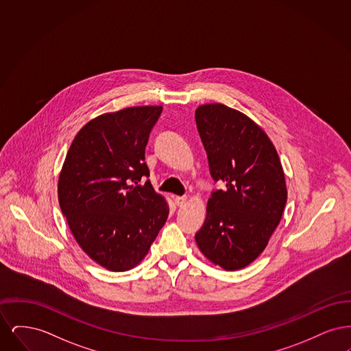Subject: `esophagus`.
<instances>
[{
    "label": "esophagus",
    "instance_id": "34e87169",
    "mask_svg": "<svg viewBox=\"0 0 351 351\" xmlns=\"http://www.w3.org/2000/svg\"><path fill=\"white\" fill-rule=\"evenodd\" d=\"M175 204H176L178 206H184V205L186 204V197H185V196H176V197H175Z\"/></svg>",
    "mask_w": 351,
    "mask_h": 351
}]
</instances>
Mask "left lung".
<instances>
[{
    "mask_svg": "<svg viewBox=\"0 0 351 351\" xmlns=\"http://www.w3.org/2000/svg\"><path fill=\"white\" fill-rule=\"evenodd\" d=\"M195 118L210 176L225 185L208 200L196 243L223 269L246 267L265 250L283 216L287 188L280 159L267 134L238 110L206 104Z\"/></svg>",
    "mask_w": 351,
    "mask_h": 351,
    "instance_id": "8db88e82",
    "label": "left lung"
}]
</instances>
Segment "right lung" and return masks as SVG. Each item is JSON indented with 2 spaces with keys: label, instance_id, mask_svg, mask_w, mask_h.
I'll list each match as a JSON object with an SVG mask.
<instances>
[{
  "label": "right lung",
  "instance_id": "obj_1",
  "mask_svg": "<svg viewBox=\"0 0 351 351\" xmlns=\"http://www.w3.org/2000/svg\"><path fill=\"white\" fill-rule=\"evenodd\" d=\"M162 106H134L89 121L75 136L62 168L60 209L75 239L110 271L135 267L167 221L145 163Z\"/></svg>",
  "mask_w": 351,
  "mask_h": 351
}]
</instances>
